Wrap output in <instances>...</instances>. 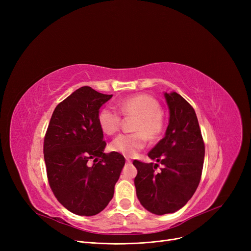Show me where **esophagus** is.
<instances>
[{"mask_svg":"<svg viewBox=\"0 0 251 251\" xmlns=\"http://www.w3.org/2000/svg\"><path fill=\"white\" fill-rule=\"evenodd\" d=\"M126 163L127 164H131V163H132V161H131L130 159H126Z\"/></svg>","mask_w":251,"mask_h":251,"instance_id":"1","label":"esophagus"}]
</instances>
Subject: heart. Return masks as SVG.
<instances>
[{"label": "heart", "mask_w": 251, "mask_h": 251, "mask_svg": "<svg viewBox=\"0 0 251 251\" xmlns=\"http://www.w3.org/2000/svg\"><path fill=\"white\" fill-rule=\"evenodd\" d=\"M118 109L123 117L134 118L132 130L135 132L117 136L110 146L113 151L125 156H134L146 147L148 138L155 140L164 133L166 121L162 105L154 98L144 94L131 96L119 102ZM120 114L110 107L100 111L99 123L104 133L112 135L120 130L122 117Z\"/></svg>", "instance_id": "b5f03b06"}]
</instances>
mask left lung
I'll use <instances>...</instances> for the list:
<instances>
[{"label":"left lung","instance_id":"left-lung-1","mask_svg":"<svg viewBox=\"0 0 251 251\" xmlns=\"http://www.w3.org/2000/svg\"><path fill=\"white\" fill-rule=\"evenodd\" d=\"M165 98L170 109L166 135L148 153L157 163L133 161L138 200L155 215L175 213L187 203L199 187L204 159V141L192 105L177 92Z\"/></svg>","mask_w":251,"mask_h":251}]
</instances>
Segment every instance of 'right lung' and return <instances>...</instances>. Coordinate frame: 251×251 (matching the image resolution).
<instances>
[{"label":"right lung","mask_w":251,"mask_h":251,"mask_svg":"<svg viewBox=\"0 0 251 251\" xmlns=\"http://www.w3.org/2000/svg\"><path fill=\"white\" fill-rule=\"evenodd\" d=\"M113 95L82 86L52 113L44 140L50 187L58 201L78 216H95L113 199L125 165L116 151L104 153L99 110Z\"/></svg>","instance_id":"obj_1"}]
</instances>
